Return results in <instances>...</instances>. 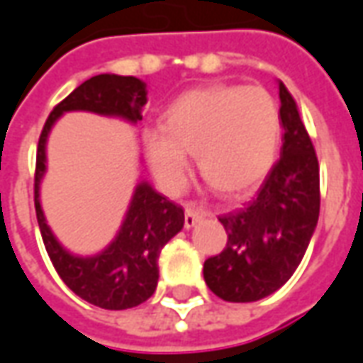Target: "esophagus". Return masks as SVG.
<instances>
[{"label": "esophagus", "mask_w": 363, "mask_h": 363, "mask_svg": "<svg viewBox=\"0 0 363 363\" xmlns=\"http://www.w3.org/2000/svg\"><path fill=\"white\" fill-rule=\"evenodd\" d=\"M205 215H207V211L203 209V207H199L197 203H187L186 205V220H184V225H186V228L195 227V223H197V220H201Z\"/></svg>", "instance_id": "obj_1"}]
</instances>
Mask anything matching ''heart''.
<instances>
[{"instance_id":"obj_1","label":"heart","mask_w":363,"mask_h":363,"mask_svg":"<svg viewBox=\"0 0 363 363\" xmlns=\"http://www.w3.org/2000/svg\"><path fill=\"white\" fill-rule=\"evenodd\" d=\"M281 138L279 107L259 86L209 84L176 97L162 125L143 130L154 177L176 194L186 184L189 154L201 176L220 194L256 186L276 160Z\"/></svg>"}]
</instances>
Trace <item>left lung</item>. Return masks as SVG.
Listing matches in <instances>:
<instances>
[{"label":"left lung","instance_id":"obj_1","mask_svg":"<svg viewBox=\"0 0 363 363\" xmlns=\"http://www.w3.org/2000/svg\"><path fill=\"white\" fill-rule=\"evenodd\" d=\"M279 99L281 156L246 207L218 217L227 246L203 264L207 287L230 303H250L277 291L301 264L317 227L320 179L315 146L281 82Z\"/></svg>","mask_w":363,"mask_h":363}]
</instances>
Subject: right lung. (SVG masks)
I'll return each mask as SVG.
<instances>
[{
	"label": "right lung",
	"mask_w": 363,
	"mask_h": 363,
	"mask_svg": "<svg viewBox=\"0 0 363 363\" xmlns=\"http://www.w3.org/2000/svg\"><path fill=\"white\" fill-rule=\"evenodd\" d=\"M145 105L143 79L99 74L86 79L54 107L38 138L35 209L48 258L72 291L101 309H130L152 297L158 285V256L164 244L184 228V209L152 189L150 184L140 182L115 240L95 256H74L62 248L46 225L38 199V186L46 169V138L56 119L66 111H89L136 123L143 121L140 111Z\"/></svg>",
	"instance_id": "add662e5"
}]
</instances>
